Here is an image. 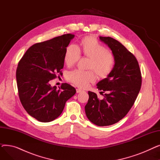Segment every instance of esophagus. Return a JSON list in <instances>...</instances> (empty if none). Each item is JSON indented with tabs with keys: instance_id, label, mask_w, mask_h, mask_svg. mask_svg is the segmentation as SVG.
<instances>
[{
	"instance_id": "obj_1",
	"label": "esophagus",
	"mask_w": 160,
	"mask_h": 160,
	"mask_svg": "<svg viewBox=\"0 0 160 160\" xmlns=\"http://www.w3.org/2000/svg\"><path fill=\"white\" fill-rule=\"evenodd\" d=\"M83 91L81 89H77V93H80V92H82Z\"/></svg>"
}]
</instances>
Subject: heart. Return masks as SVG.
<instances>
[{
	"label": "heart",
	"mask_w": 160,
	"mask_h": 160,
	"mask_svg": "<svg viewBox=\"0 0 160 160\" xmlns=\"http://www.w3.org/2000/svg\"><path fill=\"white\" fill-rule=\"evenodd\" d=\"M82 50L74 43L67 47L64 60L68 66H71L79 60L81 50L86 56L91 59L89 68L93 69L100 77H106L114 69L115 59L113 54L105 46L100 43L97 39L88 36L81 43ZM67 78L70 82L80 88H87L90 83L96 80L93 71L74 69L67 74Z\"/></svg>",
	"instance_id": "heart-1"
}]
</instances>
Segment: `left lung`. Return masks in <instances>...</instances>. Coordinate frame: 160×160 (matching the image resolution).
Segmentation results:
<instances>
[{
    "label": "left lung",
    "instance_id": "obj_1",
    "mask_svg": "<svg viewBox=\"0 0 160 160\" xmlns=\"http://www.w3.org/2000/svg\"><path fill=\"white\" fill-rule=\"evenodd\" d=\"M99 38L112 50L115 64L107 78L97 84L104 98L99 100L96 93L88 91L85 112L91 122L104 127L119 122L128 113L139 94L142 77L136 58L127 48L112 38Z\"/></svg>",
    "mask_w": 160,
    "mask_h": 160
}]
</instances>
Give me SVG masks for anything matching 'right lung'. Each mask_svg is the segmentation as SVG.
Returning <instances> with one entry per match:
<instances>
[{
	"mask_svg": "<svg viewBox=\"0 0 160 160\" xmlns=\"http://www.w3.org/2000/svg\"><path fill=\"white\" fill-rule=\"evenodd\" d=\"M74 37L67 33L33 45L18 63L16 80L20 101L27 112L40 122L56 119L67 100L76 93L69 83H62L60 89L49 83L62 74L65 50Z\"/></svg>",
	"mask_w": 160,
	"mask_h": 160,
	"instance_id": "add662e5",
	"label": "right lung"
}]
</instances>
